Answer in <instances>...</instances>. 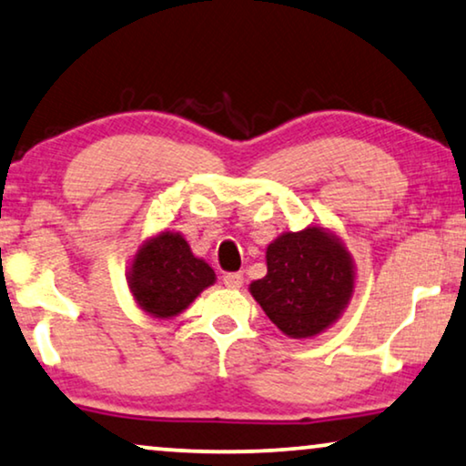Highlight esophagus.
<instances>
[{
	"label": "esophagus",
	"mask_w": 466,
	"mask_h": 466,
	"mask_svg": "<svg viewBox=\"0 0 466 466\" xmlns=\"http://www.w3.org/2000/svg\"><path fill=\"white\" fill-rule=\"evenodd\" d=\"M242 274L240 272H228L224 274V285L230 287V289H240L242 287Z\"/></svg>",
	"instance_id": "obj_1"
}]
</instances>
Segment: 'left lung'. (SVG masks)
<instances>
[{"instance_id": "8db88e82", "label": "left lung", "mask_w": 466, "mask_h": 466, "mask_svg": "<svg viewBox=\"0 0 466 466\" xmlns=\"http://www.w3.org/2000/svg\"><path fill=\"white\" fill-rule=\"evenodd\" d=\"M268 274L251 296L289 338H310L336 323L355 289L352 259L338 236L306 228L279 236L266 251Z\"/></svg>"}]
</instances>
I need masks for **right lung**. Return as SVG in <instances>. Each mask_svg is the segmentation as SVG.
Instances as JSON below:
<instances>
[{"instance_id":"1","label":"right lung","mask_w":466,"mask_h":466,"mask_svg":"<svg viewBox=\"0 0 466 466\" xmlns=\"http://www.w3.org/2000/svg\"><path fill=\"white\" fill-rule=\"evenodd\" d=\"M128 280L143 310L168 319L213 285L215 272L207 261L194 258L181 234L162 232L137 251Z\"/></svg>"}]
</instances>
